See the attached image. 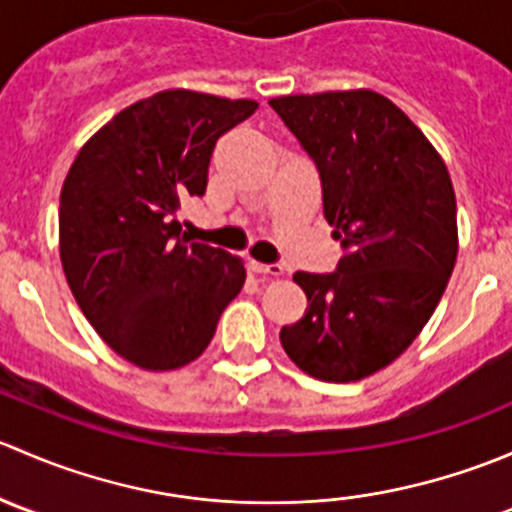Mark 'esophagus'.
I'll list each match as a JSON object with an SVG mask.
<instances>
[{"label":"esophagus","mask_w":512,"mask_h":512,"mask_svg":"<svg viewBox=\"0 0 512 512\" xmlns=\"http://www.w3.org/2000/svg\"><path fill=\"white\" fill-rule=\"evenodd\" d=\"M252 272H257V275H267V277H280L282 272V265H277V262H272V265H262V262H250Z\"/></svg>","instance_id":"1"}]
</instances>
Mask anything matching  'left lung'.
Listing matches in <instances>:
<instances>
[{
	"label": "left lung",
	"instance_id": "1",
	"mask_svg": "<svg viewBox=\"0 0 512 512\" xmlns=\"http://www.w3.org/2000/svg\"><path fill=\"white\" fill-rule=\"evenodd\" d=\"M317 165L337 270L297 272L307 312L282 327L294 364L322 381H359L409 349L441 302L458 255L456 195L436 148L374 91L272 98Z\"/></svg>",
	"mask_w": 512,
	"mask_h": 512
}]
</instances>
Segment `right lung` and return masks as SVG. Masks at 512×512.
Listing matches in <instances>:
<instances>
[{
    "label": "right lung",
    "mask_w": 512,
    "mask_h": 512,
    "mask_svg": "<svg viewBox=\"0 0 512 512\" xmlns=\"http://www.w3.org/2000/svg\"><path fill=\"white\" fill-rule=\"evenodd\" d=\"M255 111L247 98L160 91L113 116L66 175V282L103 342L141 369L198 359L245 285L242 262L190 242L175 213L203 198L215 143Z\"/></svg>",
    "instance_id": "obj_1"
}]
</instances>
